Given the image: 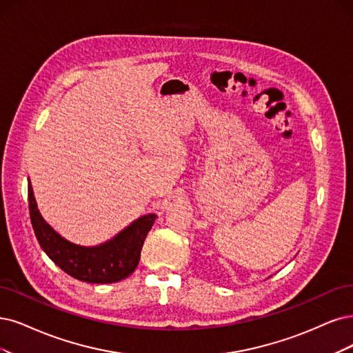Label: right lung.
<instances>
[{
    "label": "right lung",
    "mask_w": 353,
    "mask_h": 353,
    "mask_svg": "<svg viewBox=\"0 0 353 353\" xmlns=\"http://www.w3.org/2000/svg\"><path fill=\"white\" fill-rule=\"evenodd\" d=\"M29 211L36 239L43 252L70 276L88 283H113L128 278L141 259V249L155 215H143L117 236L97 247L77 245L52 230L39 214L29 181Z\"/></svg>",
    "instance_id": "add662e5"
}]
</instances>
